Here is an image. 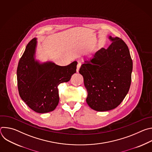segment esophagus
Wrapping results in <instances>:
<instances>
[{
  "instance_id": "obj_1",
  "label": "esophagus",
  "mask_w": 152,
  "mask_h": 152,
  "mask_svg": "<svg viewBox=\"0 0 152 152\" xmlns=\"http://www.w3.org/2000/svg\"><path fill=\"white\" fill-rule=\"evenodd\" d=\"M80 66H81V63L79 62L77 65V69H76V72H79V69L80 67Z\"/></svg>"
}]
</instances>
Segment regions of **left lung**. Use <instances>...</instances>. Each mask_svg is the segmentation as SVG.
Wrapping results in <instances>:
<instances>
[{"label": "left lung", "instance_id": "obj_1", "mask_svg": "<svg viewBox=\"0 0 152 152\" xmlns=\"http://www.w3.org/2000/svg\"><path fill=\"white\" fill-rule=\"evenodd\" d=\"M92 57L84 59L79 69L87 90L86 103L97 111L117 107L127 95L131 83L133 62L126 43L118 37Z\"/></svg>", "mask_w": 152, "mask_h": 152}]
</instances>
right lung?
Wrapping results in <instances>:
<instances>
[{"instance_id": "obj_1", "label": "right lung", "mask_w": 152, "mask_h": 152, "mask_svg": "<svg viewBox=\"0 0 152 152\" xmlns=\"http://www.w3.org/2000/svg\"><path fill=\"white\" fill-rule=\"evenodd\" d=\"M37 38H33L18 62L17 76L19 95L38 113L53 111L59 103L58 86L67 82L76 72L77 62L59 66L52 62L40 64L35 59Z\"/></svg>"}]
</instances>
